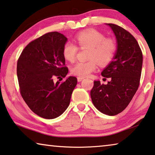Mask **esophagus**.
<instances>
[{"mask_svg":"<svg viewBox=\"0 0 155 155\" xmlns=\"http://www.w3.org/2000/svg\"><path fill=\"white\" fill-rule=\"evenodd\" d=\"M83 79H84V78L78 77V82H81Z\"/></svg>","mask_w":155,"mask_h":155,"instance_id":"obj_1","label":"esophagus"}]
</instances>
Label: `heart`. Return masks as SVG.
I'll return each instance as SVG.
<instances>
[{
    "label": "heart",
    "mask_w": 155,
    "mask_h": 155,
    "mask_svg": "<svg viewBox=\"0 0 155 155\" xmlns=\"http://www.w3.org/2000/svg\"><path fill=\"white\" fill-rule=\"evenodd\" d=\"M75 42L80 49L89 48L86 61H79L71 69L73 75L87 77L97 68L98 64L105 66L110 63L117 50V43L113 38H106L104 33L95 29H89L78 33ZM78 51V46L67 42L63 48V55L69 62H74Z\"/></svg>",
    "instance_id": "heart-1"
}]
</instances>
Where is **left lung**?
I'll use <instances>...</instances> for the list:
<instances>
[{"mask_svg": "<svg viewBox=\"0 0 155 155\" xmlns=\"http://www.w3.org/2000/svg\"><path fill=\"white\" fill-rule=\"evenodd\" d=\"M115 33L117 50L113 61L101 75L110 78L107 84L94 81L90 95L100 112L110 116L120 113L128 106L140 84L143 54L137 40L129 31L114 24H107Z\"/></svg>", "mask_w": 155, "mask_h": 155, "instance_id": "left-lung-1", "label": "left lung"}]
</instances>
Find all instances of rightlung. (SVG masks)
Here are the masks:
<instances>
[{
  "label": "right lung",
  "instance_id": "right-lung-1",
  "mask_svg": "<svg viewBox=\"0 0 155 155\" xmlns=\"http://www.w3.org/2000/svg\"><path fill=\"white\" fill-rule=\"evenodd\" d=\"M67 38L57 31L29 42L17 61L19 91L31 110L45 119H54L68 107L77 84L75 77L60 82L68 72L63 48ZM55 78L59 81L54 82Z\"/></svg>",
  "mask_w": 155,
  "mask_h": 155
}]
</instances>
